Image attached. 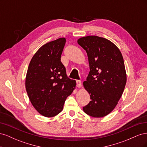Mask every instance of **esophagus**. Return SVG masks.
<instances>
[{"mask_svg":"<svg viewBox=\"0 0 147 147\" xmlns=\"http://www.w3.org/2000/svg\"><path fill=\"white\" fill-rule=\"evenodd\" d=\"M77 86L79 88H82V82L80 80H77Z\"/></svg>","mask_w":147,"mask_h":147,"instance_id":"34e87169","label":"esophagus"}]
</instances>
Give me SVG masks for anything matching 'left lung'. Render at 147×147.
Masks as SVG:
<instances>
[{
  "mask_svg": "<svg viewBox=\"0 0 147 147\" xmlns=\"http://www.w3.org/2000/svg\"><path fill=\"white\" fill-rule=\"evenodd\" d=\"M77 42L87 53L90 69L83 84L91 100L83 110L92 117H105L118 104L126 86L122 54L113 42L96 35L81 37Z\"/></svg>",
  "mask_w": 147,
  "mask_h": 147,
  "instance_id": "left-lung-1",
  "label": "left lung"
}]
</instances>
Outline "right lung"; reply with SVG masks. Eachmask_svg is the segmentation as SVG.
I'll use <instances>...</instances> for the list:
<instances>
[{
	"label": "right lung",
	"instance_id": "obj_1",
	"mask_svg": "<svg viewBox=\"0 0 147 147\" xmlns=\"http://www.w3.org/2000/svg\"><path fill=\"white\" fill-rule=\"evenodd\" d=\"M65 42L59 38L42 46L31 59L26 74V90L31 104L46 117L61 112L76 87V81L67 77L61 61Z\"/></svg>",
	"mask_w": 147,
	"mask_h": 147
}]
</instances>
